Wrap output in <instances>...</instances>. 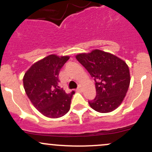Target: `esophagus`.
Wrapping results in <instances>:
<instances>
[{
	"label": "esophagus",
	"instance_id": "obj_1",
	"mask_svg": "<svg viewBox=\"0 0 152 152\" xmlns=\"http://www.w3.org/2000/svg\"><path fill=\"white\" fill-rule=\"evenodd\" d=\"M82 90V87H81L80 85L79 86V87H78V88L76 89V91L77 92H81Z\"/></svg>",
	"mask_w": 152,
	"mask_h": 152
}]
</instances>
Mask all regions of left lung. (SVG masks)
Segmentation results:
<instances>
[{"mask_svg":"<svg viewBox=\"0 0 152 152\" xmlns=\"http://www.w3.org/2000/svg\"><path fill=\"white\" fill-rule=\"evenodd\" d=\"M76 58L96 82V96L89 102L90 107L101 113L114 111L121 104L129 87V69L126 62L99 49L78 53Z\"/></svg>","mask_w":152,"mask_h":152,"instance_id":"1","label":"left lung"}]
</instances>
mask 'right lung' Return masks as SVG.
Masks as SVG:
<instances>
[{
  "instance_id": "1",
  "label": "right lung",
  "mask_w": 152,
  "mask_h": 152,
  "mask_svg": "<svg viewBox=\"0 0 152 152\" xmlns=\"http://www.w3.org/2000/svg\"><path fill=\"white\" fill-rule=\"evenodd\" d=\"M69 56L50 54L37 61L23 79L26 93L35 108L45 117L58 118L70 110L74 92L67 94L59 89V73Z\"/></svg>"
}]
</instances>
